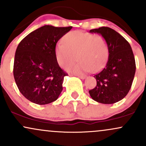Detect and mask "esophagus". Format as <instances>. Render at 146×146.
<instances>
[{
    "label": "esophagus",
    "instance_id": "1",
    "mask_svg": "<svg viewBox=\"0 0 146 146\" xmlns=\"http://www.w3.org/2000/svg\"><path fill=\"white\" fill-rule=\"evenodd\" d=\"M78 77L79 78L82 79V80H84V79H86V77L84 76V75H78Z\"/></svg>",
    "mask_w": 146,
    "mask_h": 146
}]
</instances>
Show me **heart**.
I'll return each mask as SVG.
<instances>
[{"label":"heart","instance_id":"heart-1","mask_svg":"<svg viewBox=\"0 0 146 146\" xmlns=\"http://www.w3.org/2000/svg\"><path fill=\"white\" fill-rule=\"evenodd\" d=\"M63 42H58L55 48V56L60 66L68 71L82 74L90 71L95 72L103 68L108 58V46L102 36L75 31L66 33ZM77 57H76V56Z\"/></svg>","mask_w":146,"mask_h":146}]
</instances>
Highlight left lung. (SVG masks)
<instances>
[{
	"label": "left lung",
	"mask_w": 146,
	"mask_h": 146,
	"mask_svg": "<svg viewBox=\"0 0 146 146\" xmlns=\"http://www.w3.org/2000/svg\"><path fill=\"white\" fill-rule=\"evenodd\" d=\"M105 38L108 46V60L105 67L94 75L97 86L89 90L95 101L104 104L116 103L123 99L131 88L136 64L128 42L111 28L102 27L90 30Z\"/></svg>",
	"instance_id": "left-lung-1"
}]
</instances>
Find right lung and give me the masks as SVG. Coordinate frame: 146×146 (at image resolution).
I'll return each instance as SVG.
<instances>
[{"label": "right lung", "mask_w": 146, "mask_h": 146, "mask_svg": "<svg viewBox=\"0 0 146 146\" xmlns=\"http://www.w3.org/2000/svg\"><path fill=\"white\" fill-rule=\"evenodd\" d=\"M72 27L44 25L28 34L18 44L14 58V80L22 95L30 102L48 104L61 93L67 74L57 62L55 48Z\"/></svg>", "instance_id": "add662e5"}]
</instances>
